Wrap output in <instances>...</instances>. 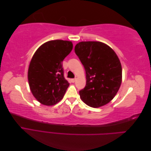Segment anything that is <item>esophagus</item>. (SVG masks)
<instances>
[{
	"mask_svg": "<svg viewBox=\"0 0 151 151\" xmlns=\"http://www.w3.org/2000/svg\"><path fill=\"white\" fill-rule=\"evenodd\" d=\"M76 81V78H74V79H71V81L72 82V83H75V81Z\"/></svg>",
	"mask_w": 151,
	"mask_h": 151,
	"instance_id": "esophagus-1",
	"label": "esophagus"
}]
</instances>
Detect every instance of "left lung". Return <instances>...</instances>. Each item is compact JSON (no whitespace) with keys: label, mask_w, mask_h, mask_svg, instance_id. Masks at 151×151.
Here are the masks:
<instances>
[{"label":"left lung","mask_w":151,"mask_h":151,"mask_svg":"<svg viewBox=\"0 0 151 151\" xmlns=\"http://www.w3.org/2000/svg\"><path fill=\"white\" fill-rule=\"evenodd\" d=\"M75 53L85 68L86 84L79 91L88 106L98 108L111 101L122 83L120 61L113 50L99 42H82Z\"/></svg>","instance_id":"obj_1"}]
</instances>
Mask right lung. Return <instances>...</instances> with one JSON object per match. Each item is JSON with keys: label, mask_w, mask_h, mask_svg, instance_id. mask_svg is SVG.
Masks as SVG:
<instances>
[{"label": "right lung", "mask_w": 151, "mask_h": 151, "mask_svg": "<svg viewBox=\"0 0 151 151\" xmlns=\"http://www.w3.org/2000/svg\"><path fill=\"white\" fill-rule=\"evenodd\" d=\"M73 48L71 42L52 40L36 50L29 63L28 78L32 94L44 105L52 106L63 98L69 83L62 62Z\"/></svg>", "instance_id": "1"}]
</instances>
